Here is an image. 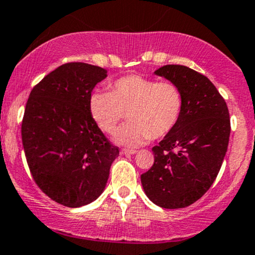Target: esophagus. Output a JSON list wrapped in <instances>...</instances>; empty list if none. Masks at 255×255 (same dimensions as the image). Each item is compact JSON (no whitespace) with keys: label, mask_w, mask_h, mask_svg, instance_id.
<instances>
[{"label":"esophagus","mask_w":255,"mask_h":255,"mask_svg":"<svg viewBox=\"0 0 255 255\" xmlns=\"http://www.w3.org/2000/svg\"><path fill=\"white\" fill-rule=\"evenodd\" d=\"M135 153H136L135 149H127V148H124V149H121V154H125V155L135 154Z\"/></svg>","instance_id":"esophagus-1"}]
</instances>
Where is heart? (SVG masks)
Instances as JSON below:
<instances>
[{
	"label": "heart",
	"instance_id": "obj_1",
	"mask_svg": "<svg viewBox=\"0 0 255 255\" xmlns=\"http://www.w3.org/2000/svg\"><path fill=\"white\" fill-rule=\"evenodd\" d=\"M184 98L172 82L128 75L110 84V93L94 91L88 108L101 130L113 134L128 113L129 124L118 130L115 141L135 147L149 139H160L171 133L183 113Z\"/></svg>",
	"mask_w": 255,
	"mask_h": 255
}]
</instances>
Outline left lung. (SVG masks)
I'll return each mask as SVG.
<instances>
[{
	"instance_id": "8db88e82",
	"label": "left lung",
	"mask_w": 255,
	"mask_h": 255,
	"mask_svg": "<svg viewBox=\"0 0 255 255\" xmlns=\"http://www.w3.org/2000/svg\"><path fill=\"white\" fill-rule=\"evenodd\" d=\"M174 83L184 98L179 122L152 148L154 164L141 174L143 191L166 209L189 207L213 185L231 135L226 101L205 76L183 65L154 71Z\"/></svg>"
}]
</instances>
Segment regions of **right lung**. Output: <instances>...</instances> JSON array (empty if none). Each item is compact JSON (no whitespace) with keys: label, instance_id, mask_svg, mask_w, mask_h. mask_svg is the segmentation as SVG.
<instances>
[{"label":"right lung","instance_id":"add662e5","mask_svg":"<svg viewBox=\"0 0 255 255\" xmlns=\"http://www.w3.org/2000/svg\"><path fill=\"white\" fill-rule=\"evenodd\" d=\"M107 70L67 63L30 91L21 126L27 164L36 185L57 203L87 205L106 189L119 148L95 125L89 97Z\"/></svg>","mask_w":255,"mask_h":255}]
</instances>
